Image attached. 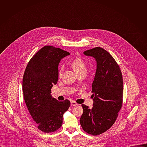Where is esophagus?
I'll use <instances>...</instances> for the list:
<instances>
[{"instance_id": "esophagus-1", "label": "esophagus", "mask_w": 147, "mask_h": 147, "mask_svg": "<svg viewBox=\"0 0 147 147\" xmlns=\"http://www.w3.org/2000/svg\"><path fill=\"white\" fill-rule=\"evenodd\" d=\"M71 105L73 107H75V106H77L78 105V103H76L75 101L74 100H71Z\"/></svg>"}]
</instances>
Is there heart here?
<instances>
[{"mask_svg":"<svg viewBox=\"0 0 147 147\" xmlns=\"http://www.w3.org/2000/svg\"><path fill=\"white\" fill-rule=\"evenodd\" d=\"M71 65L72 66L74 70L79 74L81 72H86L87 71V65L83 59L80 57L77 56L74 58L71 61ZM63 75V69L60 68L58 72V76L61 78Z\"/></svg>","mask_w":147,"mask_h":147,"instance_id":"heart-1","label":"heart"}]
</instances>
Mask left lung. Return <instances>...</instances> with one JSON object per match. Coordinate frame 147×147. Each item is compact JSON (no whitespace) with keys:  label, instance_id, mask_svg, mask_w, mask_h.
Masks as SVG:
<instances>
[{"label":"left lung","instance_id":"obj_1","mask_svg":"<svg viewBox=\"0 0 147 147\" xmlns=\"http://www.w3.org/2000/svg\"><path fill=\"white\" fill-rule=\"evenodd\" d=\"M84 53L94 57L97 67L92 85L94 107L90 109L81 105L80 121L84 131L97 136L109 129L116 120L123 104V76L117 62L106 50L96 47Z\"/></svg>","mask_w":147,"mask_h":147}]
</instances>
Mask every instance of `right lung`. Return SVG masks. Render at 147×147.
I'll list each match as a JSON object with an SVG mask.
<instances>
[{
    "label": "right lung",
    "mask_w": 147,
    "mask_h": 147,
    "mask_svg": "<svg viewBox=\"0 0 147 147\" xmlns=\"http://www.w3.org/2000/svg\"><path fill=\"white\" fill-rule=\"evenodd\" d=\"M70 53L53 46H45L30 59L23 78L24 98L29 112L39 130L57 131L63 115L70 106L68 99L60 102L52 97L51 88L58 80V65Z\"/></svg>",
    "instance_id": "obj_1"
}]
</instances>
